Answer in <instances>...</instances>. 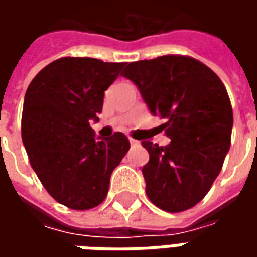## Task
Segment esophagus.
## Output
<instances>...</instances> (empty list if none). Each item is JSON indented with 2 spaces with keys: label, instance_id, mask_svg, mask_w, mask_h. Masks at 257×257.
I'll return each mask as SVG.
<instances>
[{
  "label": "esophagus",
  "instance_id": "obj_1",
  "mask_svg": "<svg viewBox=\"0 0 257 257\" xmlns=\"http://www.w3.org/2000/svg\"><path fill=\"white\" fill-rule=\"evenodd\" d=\"M129 143H131V146H132V147H134V146L139 145V142H138L136 139H132V138H129Z\"/></svg>",
  "mask_w": 257,
  "mask_h": 257
}]
</instances>
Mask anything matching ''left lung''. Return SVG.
I'll return each instance as SVG.
<instances>
[{"mask_svg": "<svg viewBox=\"0 0 257 257\" xmlns=\"http://www.w3.org/2000/svg\"><path fill=\"white\" fill-rule=\"evenodd\" d=\"M150 111L165 118L168 146L142 142L150 160L142 172L153 204L171 213L193 208L208 194L231 145L232 107L226 86L191 56L165 55L126 64Z\"/></svg>", "mask_w": 257, "mask_h": 257, "instance_id": "left-lung-1", "label": "left lung"}]
</instances>
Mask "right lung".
Here are the masks:
<instances>
[{
	"instance_id": "add662e5",
	"label": "right lung",
	"mask_w": 257,
	"mask_h": 257,
	"mask_svg": "<svg viewBox=\"0 0 257 257\" xmlns=\"http://www.w3.org/2000/svg\"><path fill=\"white\" fill-rule=\"evenodd\" d=\"M123 66L60 58L26 90L22 139L30 165L49 195L70 209H92L104 201L112 171L131 147L121 132L96 140L89 125Z\"/></svg>"
}]
</instances>
